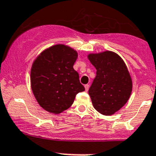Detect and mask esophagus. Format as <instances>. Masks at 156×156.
<instances>
[{
  "mask_svg": "<svg viewBox=\"0 0 156 156\" xmlns=\"http://www.w3.org/2000/svg\"><path fill=\"white\" fill-rule=\"evenodd\" d=\"M84 87H85V91H88V89H89V84H85Z\"/></svg>",
  "mask_w": 156,
  "mask_h": 156,
  "instance_id": "esophagus-1",
  "label": "esophagus"
}]
</instances>
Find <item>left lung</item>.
Wrapping results in <instances>:
<instances>
[{
    "label": "left lung",
    "instance_id": "1",
    "mask_svg": "<svg viewBox=\"0 0 156 156\" xmlns=\"http://www.w3.org/2000/svg\"><path fill=\"white\" fill-rule=\"evenodd\" d=\"M87 58L97 70L88 91L93 106L103 115H112L130 97L133 82L129 72L122 58L114 52L90 54Z\"/></svg>",
    "mask_w": 156,
    "mask_h": 156
}]
</instances>
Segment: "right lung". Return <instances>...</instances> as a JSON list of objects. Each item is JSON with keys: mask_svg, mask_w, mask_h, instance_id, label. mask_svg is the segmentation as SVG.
<instances>
[{"mask_svg": "<svg viewBox=\"0 0 156 156\" xmlns=\"http://www.w3.org/2000/svg\"><path fill=\"white\" fill-rule=\"evenodd\" d=\"M77 57L73 48L58 44L43 50L33 62L31 89L38 104L48 112H63L72 106L76 94L85 90L73 69Z\"/></svg>", "mask_w": 156, "mask_h": 156, "instance_id": "add662e5", "label": "right lung"}]
</instances>
